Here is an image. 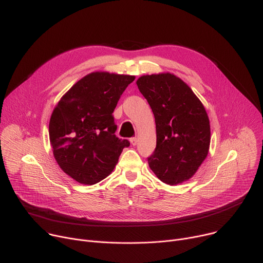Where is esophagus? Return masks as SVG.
I'll return each instance as SVG.
<instances>
[{"label": "esophagus", "mask_w": 263, "mask_h": 263, "mask_svg": "<svg viewBox=\"0 0 263 263\" xmlns=\"http://www.w3.org/2000/svg\"><path fill=\"white\" fill-rule=\"evenodd\" d=\"M130 143H131V145L135 146L137 144V139H136V137H132V139H130Z\"/></svg>", "instance_id": "esophagus-1"}]
</instances>
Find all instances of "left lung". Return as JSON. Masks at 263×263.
I'll return each mask as SVG.
<instances>
[{"mask_svg": "<svg viewBox=\"0 0 263 263\" xmlns=\"http://www.w3.org/2000/svg\"><path fill=\"white\" fill-rule=\"evenodd\" d=\"M136 84L156 119L157 147L148 158L149 167L166 184L187 181L209 153L204 106L186 83L170 72L142 76Z\"/></svg>", "mask_w": 263, "mask_h": 263, "instance_id": "left-lung-1", "label": "left lung"}]
</instances>
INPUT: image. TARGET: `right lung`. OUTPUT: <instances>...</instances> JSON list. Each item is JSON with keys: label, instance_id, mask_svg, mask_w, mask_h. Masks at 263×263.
Listing matches in <instances>:
<instances>
[{"label": "right lung", "instance_id": "obj_1", "mask_svg": "<svg viewBox=\"0 0 263 263\" xmlns=\"http://www.w3.org/2000/svg\"><path fill=\"white\" fill-rule=\"evenodd\" d=\"M134 76L91 72L78 81L54 107L49 135L60 167L82 184L103 180L115 168L128 140L115 135L113 112Z\"/></svg>", "mask_w": 263, "mask_h": 263}]
</instances>
